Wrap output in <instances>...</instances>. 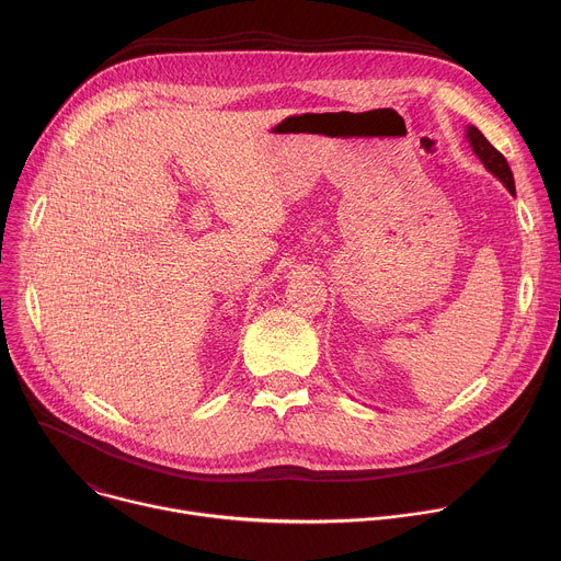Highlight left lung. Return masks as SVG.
Segmentation results:
<instances>
[{
  "label": "left lung",
  "mask_w": 561,
  "mask_h": 561,
  "mask_svg": "<svg viewBox=\"0 0 561 561\" xmlns=\"http://www.w3.org/2000/svg\"><path fill=\"white\" fill-rule=\"evenodd\" d=\"M466 141L472 148V152L479 157V162L486 167V171L493 173L515 197V180H513V171L506 162V157L482 135V130L474 126H466Z\"/></svg>",
  "instance_id": "left-lung-1"
}]
</instances>
